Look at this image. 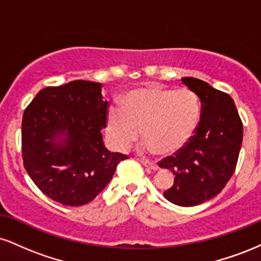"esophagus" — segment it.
<instances>
[{
    "label": "esophagus",
    "instance_id": "34e87169",
    "mask_svg": "<svg viewBox=\"0 0 261 261\" xmlns=\"http://www.w3.org/2000/svg\"><path fill=\"white\" fill-rule=\"evenodd\" d=\"M140 162L143 164V166L147 167V168H149V169H152V170H157L158 169V166L154 163V162L148 161V160H143V158H141Z\"/></svg>",
    "mask_w": 261,
    "mask_h": 261
}]
</instances>
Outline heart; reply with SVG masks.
<instances>
[{"label":"heart","mask_w":261,"mask_h":261,"mask_svg":"<svg viewBox=\"0 0 261 261\" xmlns=\"http://www.w3.org/2000/svg\"><path fill=\"white\" fill-rule=\"evenodd\" d=\"M121 107H109L106 131L109 142L122 151L140 139L142 128L143 151L173 153L187 145L200 119L199 98L188 88L135 89L122 98Z\"/></svg>","instance_id":"1"}]
</instances>
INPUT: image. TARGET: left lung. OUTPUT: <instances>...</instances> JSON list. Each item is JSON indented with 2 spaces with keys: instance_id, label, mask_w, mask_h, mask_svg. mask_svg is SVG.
<instances>
[{
  "instance_id": "8db88e82",
  "label": "left lung",
  "mask_w": 261,
  "mask_h": 261,
  "mask_svg": "<svg viewBox=\"0 0 261 261\" xmlns=\"http://www.w3.org/2000/svg\"><path fill=\"white\" fill-rule=\"evenodd\" d=\"M181 82L201 101L200 121L187 145L158 166L174 175L164 197L189 207L212 199L226 187L238 162L243 124L227 93L193 77H184Z\"/></svg>"
}]
</instances>
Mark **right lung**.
I'll use <instances>...</instances> for the list:
<instances>
[{
    "instance_id": "obj_1",
    "label": "right lung",
    "mask_w": 261,
    "mask_h": 261,
    "mask_svg": "<svg viewBox=\"0 0 261 261\" xmlns=\"http://www.w3.org/2000/svg\"><path fill=\"white\" fill-rule=\"evenodd\" d=\"M107 113L101 83L82 80L46 87L25 108L23 163L34 184L54 201L66 206L92 201L127 158L104 146Z\"/></svg>"
}]
</instances>
